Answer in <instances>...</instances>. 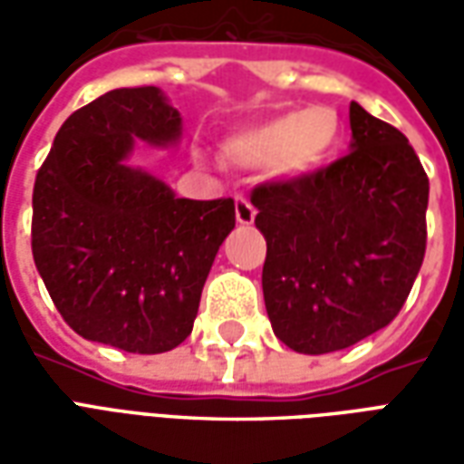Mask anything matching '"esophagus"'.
<instances>
[{"instance_id":"obj_1","label":"esophagus","mask_w":464,"mask_h":464,"mask_svg":"<svg viewBox=\"0 0 464 464\" xmlns=\"http://www.w3.org/2000/svg\"><path fill=\"white\" fill-rule=\"evenodd\" d=\"M236 221L241 226H251L256 221V208L246 196H236Z\"/></svg>"}]
</instances>
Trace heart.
Listing matches in <instances>:
<instances>
[{
	"label": "heart",
	"instance_id": "1",
	"mask_svg": "<svg viewBox=\"0 0 464 464\" xmlns=\"http://www.w3.org/2000/svg\"><path fill=\"white\" fill-rule=\"evenodd\" d=\"M338 141V114L313 106L301 114L273 119L228 136L226 153L243 166L273 163L283 176H305L321 169Z\"/></svg>",
	"mask_w": 464,
	"mask_h": 464
}]
</instances>
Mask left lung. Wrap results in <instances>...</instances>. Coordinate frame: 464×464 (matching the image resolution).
Wrapping results in <instances>:
<instances>
[{
	"label": "left lung",
	"instance_id": "left-lung-1",
	"mask_svg": "<svg viewBox=\"0 0 464 464\" xmlns=\"http://www.w3.org/2000/svg\"><path fill=\"white\" fill-rule=\"evenodd\" d=\"M350 151L256 186L263 298L276 338L305 355L385 328L408 301L428 241L430 181L408 139L350 104Z\"/></svg>",
	"mask_w": 464,
	"mask_h": 464
}]
</instances>
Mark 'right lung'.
I'll return each instance as SVG.
<instances>
[{
	"instance_id": "obj_1",
	"label": "right lung",
	"mask_w": 464,
	"mask_h": 464,
	"mask_svg": "<svg viewBox=\"0 0 464 464\" xmlns=\"http://www.w3.org/2000/svg\"><path fill=\"white\" fill-rule=\"evenodd\" d=\"M179 136L181 116L161 89H114L62 123L36 173V271L86 341L156 355L191 335L203 283L236 226L233 198H176L126 166L136 139L171 146Z\"/></svg>"
}]
</instances>
